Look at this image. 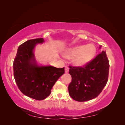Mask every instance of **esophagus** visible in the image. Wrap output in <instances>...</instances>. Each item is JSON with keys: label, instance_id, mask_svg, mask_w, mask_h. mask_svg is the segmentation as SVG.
Here are the masks:
<instances>
[{"label": "esophagus", "instance_id": "obj_1", "mask_svg": "<svg viewBox=\"0 0 125 125\" xmlns=\"http://www.w3.org/2000/svg\"><path fill=\"white\" fill-rule=\"evenodd\" d=\"M65 73H68L69 72V67L68 66H65Z\"/></svg>", "mask_w": 125, "mask_h": 125}]
</instances>
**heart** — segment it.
Here are the masks:
<instances>
[{"instance_id": "1", "label": "heart", "mask_w": 125, "mask_h": 125, "mask_svg": "<svg viewBox=\"0 0 125 125\" xmlns=\"http://www.w3.org/2000/svg\"><path fill=\"white\" fill-rule=\"evenodd\" d=\"M96 52L95 46L92 44L85 46H79L67 49L64 52V56L68 58H73L75 65L82 66L85 65L93 59Z\"/></svg>"}]
</instances>
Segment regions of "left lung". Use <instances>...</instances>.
<instances>
[{
    "mask_svg": "<svg viewBox=\"0 0 125 125\" xmlns=\"http://www.w3.org/2000/svg\"><path fill=\"white\" fill-rule=\"evenodd\" d=\"M109 67L108 58L103 51L82 67L69 66L72 81L68 91L72 99L84 102L96 97L107 83Z\"/></svg>",
    "mask_w": 125,
    "mask_h": 125,
    "instance_id": "left-lung-1",
    "label": "left lung"
}]
</instances>
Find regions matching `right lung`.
Wrapping results in <instances>:
<instances>
[{"mask_svg": "<svg viewBox=\"0 0 125 125\" xmlns=\"http://www.w3.org/2000/svg\"><path fill=\"white\" fill-rule=\"evenodd\" d=\"M44 42L43 38H39L21 44L13 64L14 78L18 88L26 96L39 101L50 95L55 82L65 73V68L37 65L33 49L36 44Z\"/></svg>", "mask_w": 125, "mask_h": 125, "instance_id": "right-lung-1", "label": "right lung"}]
</instances>
